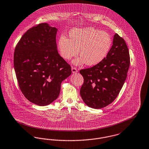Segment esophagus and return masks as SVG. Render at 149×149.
<instances>
[{
    "instance_id": "1",
    "label": "esophagus",
    "mask_w": 149,
    "mask_h": 149,
    "mask_svg": "<svg viewBox=\"0 0 149 149\" xmlns=\"http://www.w3.org/2000/svg\"><path fill=\"white\" fill-rule=\"evenodd\" d=\"M71 70H72V73H75L78 71V70L75 67H73V66H72V68H71Z\"/></svg>"
}]
</instances>
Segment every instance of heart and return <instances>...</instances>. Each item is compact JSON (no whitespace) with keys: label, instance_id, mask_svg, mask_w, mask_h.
Returning a JSON list of instances; mask_svg holds the SVG:
<instances>
[{"label":"heart","instance_id":"1","mask_svg":"<svg viewBox=\"0 0 149 149\" xmlns=\"http://www.w3.org/2000/svg\"><path fill=\"white\" fill-rule=\"evenodd\" d=\"M69 38L63 35L59 37L58 50L63 59L69 60L78 54L79 49L80 56L74 61L76 65L98 64L105 59L112 44L111 38L107 33L92 27L72 29Z\"/></svg>","mask_w":149,"mask_h":149}]
</instances>
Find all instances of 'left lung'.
Segmentation results:
<instances>
[{
    "instance_id": "1",
    "label": "left lung",
    "mask_w": 149,
    "mask_h": 149,
    "mask_svg": "<svg viewBox=\"0 0 149 149\" xmlns=\"http://www.w3.org/2000/svg\"><path fill=\"white\" fill-rule=\"evenodd\" d=\"M130 65L127 45L116 34L105 59L90 68L80 70L84 78L80 93L84 103L93 109H101L112 103L126 80Z\"/></svg>"
}]
</instances>
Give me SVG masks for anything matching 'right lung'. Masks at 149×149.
I'll list each match as a JSON object with an SVG mask.
<instances>
[{"label": "right lung", "instance_id": "add662e5", "mask_svg": "<svg viewBox=\"0 0 149 149\" xmlns=\"http://www.w3.org/2000/svg\"><path fill=\"white\" fill-rule=\"evenodd\" d=\"M57 29L42 23L30 28L16 46L14 68L19 87L31 102L49 105L59 96L71 66L58 53Z\"/></svg>", "mask_w": 149, "mask_h": 149}]
</instances>
